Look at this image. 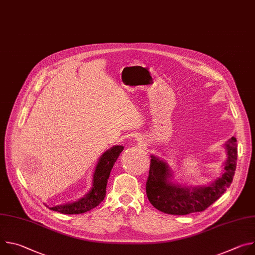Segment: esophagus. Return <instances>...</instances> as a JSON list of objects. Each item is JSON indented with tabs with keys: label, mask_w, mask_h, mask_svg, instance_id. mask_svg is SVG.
Returning a JSON list of instances; mask_svg holds the SVG:
<instances>
[{
	"label": "esophagus",
	"mask_w": 255,
	"mask_h": 255,
	"mask_svg": "<svg viewBox=\"0 0 255 255\" xmlns=\"http://www.w3.org/2000/svg\"><path fill=\"white\" fill-rule=\"evenodd\" d=\"M138 141H140V140H138ZM140 143H141V141H140Z\"/></svg>",
	"instance_id": "1"
}]
</instances>
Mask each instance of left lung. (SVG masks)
<instances>
[{"mask_svg":"<svg viewBox=\"0 0 255 255\" xmlns=\"http://www.w3.org/2000/svg\"><path fill=\"white\" fill-rule=\"evenodd\" d=\"M237 140L231 137L225 144L227 158L220 177L205 187H186L171 183L172 171L169 165L151 155L149 175L146 181V195L157 210L170 215H188L202 212L219 199L230 187L236 169Z\"/></svg>","mask_w":255,"mask_h":255,"instance_id":"1","label":"left lung"}]
</instances>
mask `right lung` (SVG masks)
I'll return each mask as SVG.
<instances>
[{
	"label": "right lung",
	"mask_w": 255,
	"mask_h": 255,
	"mask_svg": "<svg viewBox=\"0 0 255 255\" xmlns=\"http://www.w3.org/2000/svg\"><path fill=\"white\" fill-rule=\"evenodd\" d=\"M123 149L124 147L122 145H115L102 154L93 174L91 191L85 197L76 202L54 206L49 209L61 214L72 215L88 212L100 205L106 196V188L110 172Z\"/></svg>",
	"instance_id": "1"
}]
</instances>
